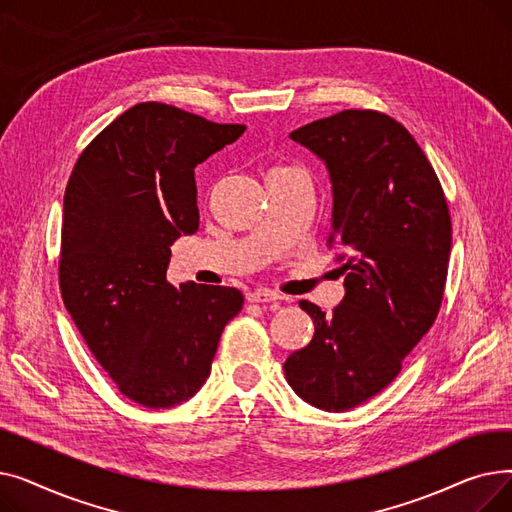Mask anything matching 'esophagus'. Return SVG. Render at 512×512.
<instances>
[{
  "instance_id": "obj_1",
  "label": "esophagus",
  "mask_w": 512,
  "mask_h": 512,
  "mask_svg": "<svg viewBox=\"0 0 512 512\" xmlns=\"http://www.w3.org/2000/svg\"><path fill=\"white\" fill-rule=\"evenodd\" d=\"M282 297L272 290H265V288H257L247 292V301L249 303H278Z\"/></svg>"
}]
</instances>
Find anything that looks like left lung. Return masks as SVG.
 <instances>
[{
	"label": "left lung",
	"mask_w": 512,
	"mask_h": 512,
	"mask_svg": "<svg viewBox=\"0 0 512 512\" xmlns=\"http://www.w3.org/2000/svg\"><path fill=\"white\" fill-rule=\"evenodd\" d=\"M326 161L328 247L346 294L330 315L309 301L311 342L284 363L309 405L342 413L382 392L438 317L452 222L442 184L411 132L375 110H344L290 132Z\"/></svg>",
	"instance_id": "8db88e82"
}]
</instances>
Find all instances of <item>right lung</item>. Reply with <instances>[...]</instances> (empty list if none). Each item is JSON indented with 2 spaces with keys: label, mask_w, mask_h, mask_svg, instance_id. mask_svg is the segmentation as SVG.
<instances>
[{
  "label": "right lung",
  "mask_w": 512,
  "mask_h": 512,
  "mask_svg": "<svg viewBox=\"0 0 512 512\" xmlns=\"http://www.w3.org/2000/svg\"><path fill=\"white\" fill-rule=\"evenodd\" d=\"M245 124L137 103L80 153L64 195L60 290L89 351L147 409L191 398L207 380L240 290L166 280L170 245L199 228L195 168Z\"/></svg>",
  "instance_id": "1"
}]
</instances>
